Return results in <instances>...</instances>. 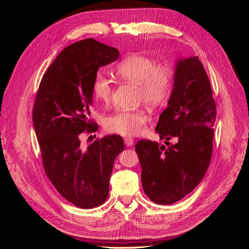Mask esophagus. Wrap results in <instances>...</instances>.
I'll list each match as a JSON object with an SVG mask.
<instances>
[{
  "label": "esophagus",
  "mask_w": 249,
  "mask_h": 249,
  "mask_svg": "<svg viewBox=\"0 0 249 249\" xmlns=\"http://www.w3.org/2000/svg\"><path fill=\"white\" fill-rule=\"evenodd\" d=\"M124 144H125V146H132L133 144H134V139L132 138V137H126V138H124Z\"/></svg>",
  "instance_id": "obj_1"
}]
</instances>
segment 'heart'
Returning <instances> with one entry per match:
<instances>
[{"label":"heart","instance_id":"heart-1","mask_svg":"<svg viewBox=\"0 0 249 249\" xmlns=\"http://www.w3.org/2000/svg\"><path fill=\"white\" fill-rule=\"evenodd\" d=\"M119 80L129 83L138 89V100L148 106H159L170 94L175 71L169 64H158L148 57L131 55L119 62L115 69ZM94 99L107 104L112 95L111 82L103 73L95 74L92 82ZM146 114L141 109L116 110L106 118L105 125L111 133L123 136H134L139 134L146 124Z\"/></svg>","mask_w":249,"mask_h":249}]
</instances>
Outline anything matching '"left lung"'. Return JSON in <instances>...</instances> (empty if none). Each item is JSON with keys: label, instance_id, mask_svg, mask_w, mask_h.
Here are the masks:
<instances>
[{"label": "left lung", "instance_id": "8db88e82", "mask_svg": "<svg viewBox=\"0 0 249 249\" xmlns=\"http://www.w3.org/2000/svg\"><path fill=\"white\" fill-rule=\"evenodd\" d=\"M215 119L216 105L205 67L197 56L178 59L167 108L155 129L161 139L176 137L178 142L165 147L143 139L135 145L142 187L150 200L171 205L200 183L212 157Z\"/></svg>", "mask_w": 249, "mask_h": 249}]
</instances>
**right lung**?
I'll return each instance as SVG.
<instances>
[{
  "instance_id": "right-lung-1",
  "label": "right lung",
  "mask_w": 249,
  "mask_h": 249,
  "mask_svg": "<svg viewBox=\"0 0 249 249\" xmlns=\"http://www.w3.org/2000/svg\"><path fill=\"white\" fill-rule=\"evenodd\" d=\"M119 52L92 38L66 47L44 72L33 107V124L49 179L60 195L81 209L101 206L123 138L109 135L87 148L80 136L97 130L89 119L92 82L100 67L116 61Z\"/></svg>"
}]
</instances>
